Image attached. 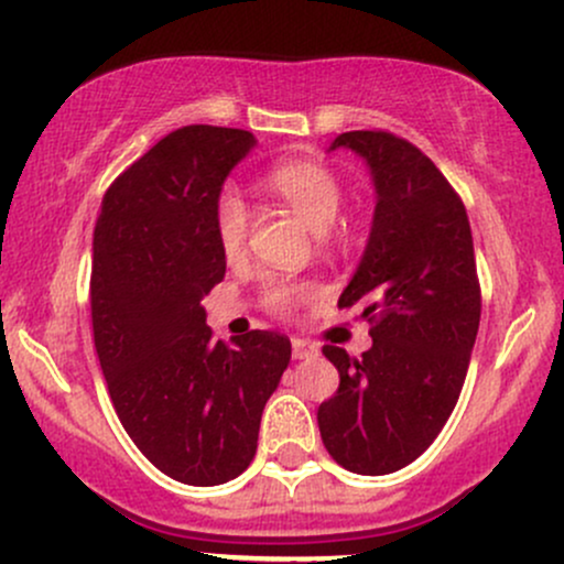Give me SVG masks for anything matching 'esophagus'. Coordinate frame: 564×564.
<instances>
[{"instance_id":"esophagus-1","label":"esophagus","mask_w":564,"mask_h":564,"mask_svg":"<svg viewBox=\"0 0 564 564\" xmlns=\"http://www.w3.org/2000/svg\"><path fill=\"white\" fill-rule=\"evenodd\" d=\"M291 355H294L296 360L313 358V355H318V347L310 345V341H304V339H291Z\"/></svg>"}]
</instances>
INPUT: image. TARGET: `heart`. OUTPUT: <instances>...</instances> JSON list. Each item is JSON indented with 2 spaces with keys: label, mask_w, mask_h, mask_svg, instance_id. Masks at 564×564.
I'll list each match as a JSON object with an SVG mask.
<instances>
[{
  "label": "heart",
  "mask_w": 564,
  "mask_h": 564,
  "mask_svg": "<svg viewBox=\"0 0 564 564\" xmlns=\"http://www.w3.org/2000/svg\"><path fill=\"white\" fill-rule=\"evenodd\" d=\"M264 191L281 198L310 228L323 232V238H332L336 232V215L341 209L345 191H341L339 177L321 161H281L264 174ZM215 232L219 251L228 260H238L243 254L246 236H249V212L238 193L225 191L219 196L215 206ZM310 291H313L310 283L270 278L262 289V304L275 315H291L296 304L310 296Z\"/></svg>",
  "instance_id": "obj_1"
}]
</instances>
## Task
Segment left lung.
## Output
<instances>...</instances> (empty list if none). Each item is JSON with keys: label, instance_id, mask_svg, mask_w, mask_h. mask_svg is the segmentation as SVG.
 <instances>
[{"label": "left lung", "instance_id": "8db88e82", "mask_svg": "<svg viewBox=\"0 0 564 564\" xmlns=\"http://www.w3.org/2000/svg\"><path fill=\"white\" fill-rule=\"evenodd\" d=\"M366 159L377 187L371 236L339 307H364L373 345H326L339 390L318 408L326 451L355 475H390L440 435L467 379L480 281L464 200L413 142L355 129L332 142Z\"/></svg>", "mask_w": 564, "mask_h": 564}]
</instances>
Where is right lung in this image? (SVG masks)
Instances as JSON below:
<instances>
[{"label":"right lung","mask_w":564,"mask_h":564,"mask_svg":"<svg viewBox=\"0 0 564 564\" xmlns=\"http://www.w3.org/2000/svg\"><path fill=\"white\" fill-rule=\"evenodd\" d=\"M251 148L246 129H177L113 180L95 225L89 304L116 416L153 467L198 488L249 467L291 360L278 332L215 341L200 307L225 278L219 191Z\"/></svg>","instance_id":"add662e5"}]
</instances>
